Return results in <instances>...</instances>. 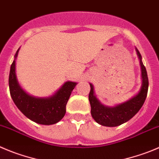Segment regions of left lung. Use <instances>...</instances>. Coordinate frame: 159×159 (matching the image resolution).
Listing matches in <instances>:
<instances>
[{
    "mask_svg": "<svg viewBox=\"0 0 159 159\" xmlns=\"http://www.w3.org/2000/svg\"><path fill=\"white\" fill-rule=\"evenodd\" d=\"M140 58L142 74V87L140 92L126 102L113 108L104 106L98 101L93 94V87L90 84V91L89 93V101L91 107V115L98 123L105 126H118L132 119L141 108L144 103L148 90V77L146 68L141 61V55L137 50Z\"/></svg>",
    "mask_w": 159,
    "mask_h": 159,
    "instance_id": "1",
    "label": "left lung"
}]
</instances>
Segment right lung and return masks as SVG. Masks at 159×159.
I'll return each instance as SVG.
<instances>
[{
  "mask_svg": "<svg viewBox=\"0 0 159 159\" xmlns=\"http://www.w3.org/2000/svg\"><path fill=\"white\" fill-rule=\"evenodd\" d=\"M19 50L15 55L16 58ZM8 83L11 97L18 108L27 118L42 125L57 123L64 117L66 104L72 90L77 84L73 82H66L52 97L48 98H33L25 93L18 84L16 75V60L11 66Z\"/></svg>",
  "mask_w": 159,
  "mask_h": 159,
  "instance_id": "add662e5",
  "label": "right lung"
}]
</instances>
